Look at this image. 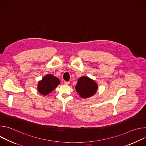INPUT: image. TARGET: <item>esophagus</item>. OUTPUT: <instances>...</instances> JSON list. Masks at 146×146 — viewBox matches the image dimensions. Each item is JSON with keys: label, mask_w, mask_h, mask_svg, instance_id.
Segmentation results:
<instances>
[{"label": "esophagus", "mask_w": 146, "mask_h": 146, "mask_svg": "<svg viewBox=\"0 0 146 146\" xmlns=\"http://www.w3.org/2000/svg\"><path fill=\"white\" fill-rule=\"evenodd\" d=\"M69 81H64V84H65V85H69Z\"/></svg>", "instance_id": "esophagus-1"}]
</instances>
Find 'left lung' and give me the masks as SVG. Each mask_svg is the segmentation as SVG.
<instances>
[{
  "mask_svg": "<svg viewBox=\"0 0 146 146\" xmlns=\"http://www.w3.org/2000/svg\"><path fill=\"white\" fill-rule=\"evenodd\" d=\"M98 86L95 81L88 77L82 76L78 80L75 88L82 98L93 96L98 90Z\"/></svg>",
  "mask_w": 146,
  "mask_h": 146,
  "instance_id": "obj_1",
  "label": "left lung"
}]
</instances>
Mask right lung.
Instances as JSON below:
<instances>
[{"instance_id":"add662e5","label":"right lung","mask_w":146,"mask_h":146,"mask_svg":"<svg viewBox=\"0 0 146 146\" xmlns=\"http://www.w3.org/2000/svg\"><path fill=\"white\" fill-rule=\"evenodd\" d=\"M60 80L52 74L46 75L38 82V91L43 95H47L52 92L59 84Z\"/></svg>"}]
</instances>
